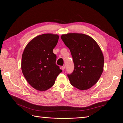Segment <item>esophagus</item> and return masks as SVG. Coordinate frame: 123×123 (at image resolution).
I'll return each mask as SVG.
<instances>
[{"label": "esophagus", "mask_w": 123, "mask_h": 123, "mask_svg": "<svg viewBox=\"0 0 123 123\" xmlns=\"http://www.w3.org/2000/svg\"><path fill=\"white\" fill-rule=\"evenodd\" d=\"M61 68L62 69V70L64 71V70H65V66H62V67H61Z\"/></svg>", "instance_id": "34e87169"}]
</instances>
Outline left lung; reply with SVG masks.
I'll return each mask as SVG.
<instances>
[{
  "mask_svg": "<svg viewBox=\"0 0 123 123\" xmlns=\"http://www.w3.org/2000/svg\"><path fill=\"white\" fill-rule=\"evenodd\" d=\"M61 38L70 51L74 70L68 74L71 84L80 90L92 87L98 82L103 72L104 57L94 40L83 34L62 35Z\"/></svg>",
  "mask_w": 123,
  "mask_h": 123,
  "instance_id": "1",
  "label": "left lung"
}]
</instances>
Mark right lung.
<instances>
[{
    "label": "right lung",
    "instance_id": "right-lung-1",
    "mask_svg": "<svg viewBox=\"0 0 123 123\" xmlns=\"http://www.w3.org/2000/svg\"><path fill=\"white\" fill-rule=\"evenodd\" d=\"M58 39L57 35H39L28 43L23 52V74L28 83L38 91L51 88L62 71L56 64V55L53 52Z\"/></svg>",
    "mask_w": 123,
    "mask_h": 123
}]
</instances>
